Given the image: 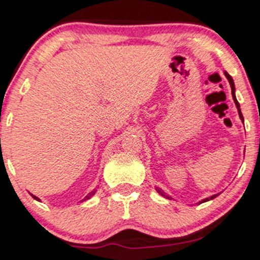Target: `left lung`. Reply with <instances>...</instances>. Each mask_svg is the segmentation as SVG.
<instances>
[{
    "label": "left lung",
    "instance_id": "1",
    "mask_svg": "<svg viewBox=\"0 0 260 260\" xmlns=\"http://www.w3.org/2000/svg\"><path fill=\"white\" fill-rule=\"evenodd\" d=\"M223 74H225V77H226V78H228V80H229L230 85H231V92H232V98H234V101H235V104H236V107H237V111H238V115H240V118H241V120L243 121V116H242V112H241V109H240V104H238L237 99H236V94H235L236 89H235V83H234V79H232V77L230 76V74H229L228 72H225V73H223ZM156 192L159 193V194L162 196V197H165V198H168V199H172L171 197L166 194V193L164 192V190L161 189V188H159V187H156ZM217 196H219V194H214V196H211L210 198H205V199H203V201H202V202H199L198 204H201V203H204V202H208V201H211V199L216 198Z\"/></svg>",
    "mask_w": 260,
    "mask_h": 260
}]
</instances>
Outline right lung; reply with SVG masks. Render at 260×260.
<instances>
[{"instance_id": "add662e5", "label": "right lung", "mask_w": 260, "mask_h": 260, "mask_svg": "<svg viewBox=\"0 0 260 260\" xmlns=\"http://www.w3.org/2000/svg\"><path fill=\"white\" fill-rule=\"evenodd\" d=\"M95 192H96V189H94V190H91V192H90V193H89V194H88V196H85V198H84V199H82V201H80V202H83V201H86V199H90V198H91V197H92V196H94V194H95ZM30 194H31V193H30ZM31 197H32V198H34V199H37V201H40V199H39V198H38V197H37V196H34V194H31Z\"/></svg>"}]
</instances>
